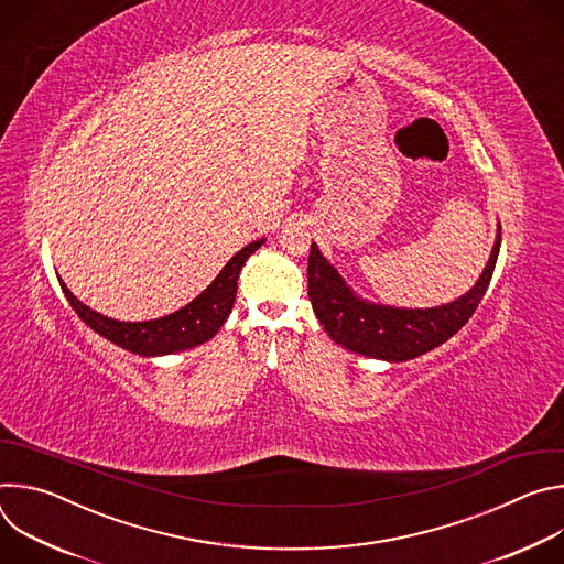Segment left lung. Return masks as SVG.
Here are the masks:
<instances>
[{
	"label": "left lung",
	"instance_id": "left-lung-1",
	"mask_svg": "<svg viewBox=\"0 0 564 564\" xmlns=\"http://www.w3.org/2000/svg\"><path fill=\"white\" fill-rule=\"evenodd\" d=\"M500 229L491 259L462 299L426 310H401L366 303L355 296L337 270L321 257L312 243L307 259V296L321 326L335 344L388 361H409L448 341L477 310L487 294L500 254Z\"/></svg>",
	"mask_w": 564,
	"mask_h": 564
}]
</instances>
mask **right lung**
Wrapping results in <instances>:
<instances>
[{"mask_svg": "<svg viewBox=\"0 0 564 564\" xmlns=\"http://www.w3.org/2000/svg\"><path fill=\"white\" fill-rule=\"evenodd\" d=\"M263 243L265 240L261 238L236 252L231 261L220 270V274L212 281V285L205 292H200L192 303H187L174 314L160 316L153 321H133L131 324V321H116L102 316L100 312L87 307L83 301H77L62 281L59 285L77 316L83 318L91 330L113 341L116 346L142 357L181 352L209 341L220 330L236 299L238 272Z\"/></svg>", "mask_w": 564, "mask_h": 564, "instance_id": "add662e5", "label": "right lung"}]
</instances>
